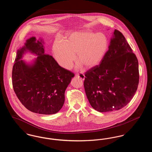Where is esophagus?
Segmentation results:
<instances>
[{
	"instance_id": "34e87169",
	"label": "esophagus",
	"mask_w": 152,
	"mask_h": 152,
	"mask_svg": "<svg viewBox=\"0 0 152 152\" xmlns=\"http://www.w3.org/2000/svg\"><path fill=\"white\" fill-rule=\"evenodd\" d=\"M75 76L79 77V78H80L82 80H84V79H85V76H84V75L83 73H80V74L77 73V74H76Z\"/></svg>"
}]
</instances>
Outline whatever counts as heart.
Masks as SVG:
<instances>
[{
    "label": "heart",
    "mask_w": 152,
    "mask_h": 152,
    "mask_svg": "<svg viewBox=\"0 0 152 152\" xmlns=\"http://www.w3.org/2000/svg\"><path fill=\"white\" fill-rule=\"evenodd\" d=\"M108 48V40L105 35L84 30L71 33L63 42L56 41L53 53L58 64L65 69L71 68L76 53L77 67L89 69L101 63Z\"/></svg>",
    "instance_id": "obj_1"
}]
</instances>
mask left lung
Here are the masks:
<instances>
[{
    "label": "left lung",
    "instance_id": "8db88e82",
    "mask_svg": "<svg viewBox=\"0 0 152 152\" xmlns=\"http://www.w3.org/2000/svg\"><path fill=\"white\" fill-rule=\"evenodd\" d=\"M100 64L85 73L84 86L92 107L100 112L126 106L139 83L137 58L123 34L115 30Z\"/></svg>",
    "mask_w": 152,
    "mask_h": 152
}]
</instances>
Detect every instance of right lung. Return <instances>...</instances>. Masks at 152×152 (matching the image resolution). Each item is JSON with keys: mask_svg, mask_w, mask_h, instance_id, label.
I'll return each mask as SVG.
<instances>
[{"mask_svg": "<svg viewBox=\"0 0 152 152\" xmlns=\"http://www.w3.org/2000/svg\"><path fill=\"white\" fill-rule=\"evenodd\" d=\"M36 40L35 37L28 39L17 52L12 72V86L17 97L28 110L52 115L64 105L65 89L75 75L44 53L42 40ZM27 50L38 56L33 65H27L20 60Z\"/></svg>", "mask_w": 152, "mask_h": 152, "instance_id": "obj_1", "label": "right lung"}]
</instances>
